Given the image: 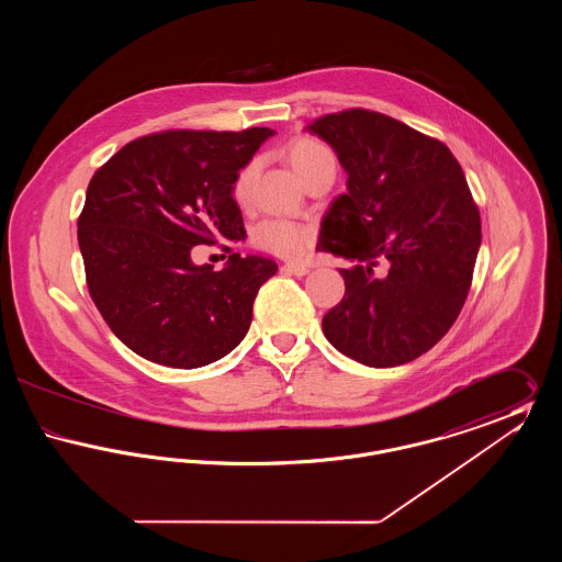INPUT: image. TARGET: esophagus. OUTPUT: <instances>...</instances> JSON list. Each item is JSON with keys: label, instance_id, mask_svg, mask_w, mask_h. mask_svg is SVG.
I'll list each match as a JSON object with an SVG mask.
<instances>
[{"label": "esophagus", "instance_id": "esophagus-1", "mask_svg": "<svg viewBox=\"0 0 562 562\" xmlns=\"http://www.w3.org/2000/svg\"><path fill=\"white\" fill-rule=\"evenodd\" d=\"M282 269L286 271V273H291V276H296V278H301V276H305L307 271H310V266H305V263H284Z\"/></svg>", "mask_w": 562, "mask_h": 562}]
</instances>
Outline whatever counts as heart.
<instances>
[{
  "label": "heart",
  "instance_id": "b5f03b06",
  "mask_svg": "<svg viewBox=\"0 0 562 562\" xmlns=\"http://www.w3.org/2000/svg\"><path fill=\"white\" fill-rule=\"evenodd\" d=\"M286 160L291 161L294 172L303 179V183L321 172L324 168H335V156L333 151L312 136H299L289 143L286 147ZM257 175V161H248L240 168L234 181V198L238 202H246L252 181ZM250 240L276 257L282 259H299L303 257L312 244L316 240L314 227L299 223V221H289V218H266L259 225H255Z\"/></svg>",
  "mask_w": 562,
  "mask_h": 562
}]
</instances>
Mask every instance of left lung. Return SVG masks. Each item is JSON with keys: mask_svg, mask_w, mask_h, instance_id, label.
<instances>
[{"mask_svg": "<svg viewBox=\"0 0 562 562\" xmlns=\"http://www.w3.org/2000/svg\"><path fill=\"white\" fill-rule=\"evenodd\" d=\"M348 172L322 221L318 250L339 269L344 299L324 316L326 339L387 369L434 348L457 321L481 248V213L451 149L398 120L346 109L307 126Z\"/></svg>", "mask_w": 562, "mask_h": 562, "instance_id": "1", "label": "left lung"}]
</instances>
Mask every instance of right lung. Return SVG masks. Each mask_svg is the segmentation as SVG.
Wrapping results in <instances>:
<instances>
[{"label":"right lung","instance_id":"add662e5","mask_svg":"<svg viewBox=\"0 0 562 562\" xmlns=\"http://www.w3.org/2000/svg\"><path fill=\"white\" fill-rule=\"evenodd\" d=\"M271 134H147L90 179L78 218L88 293L113 335L140 358L198 369L244 339L276 261L234 252L213 271L193 266L191 250L216 238H246L232 188Z\"/></svg>","mask_w":562,"mask_h":562}]
</instances>
